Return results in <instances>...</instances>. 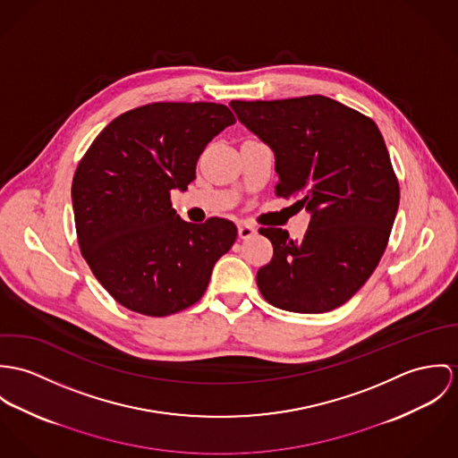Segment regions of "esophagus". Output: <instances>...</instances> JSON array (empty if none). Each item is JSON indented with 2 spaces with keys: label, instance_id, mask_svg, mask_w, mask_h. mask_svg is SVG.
<instances>
[{
  "label": "esophagus",
  "instance_id": "1",
  "mask_svg": "<svg viewBox=\"0 0 458 458\" xmlns=\"http://www.w3.org/2000/svg\"><path fill=\"white\" fill-rule=\"evenodd\" d=\"M253 235H256V228L248 225V223H241L239 225V237L241 239H251Z\"/></svg>",
  "mask_w": 458,
  "mask_h": 458
}]
</instances>
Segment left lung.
I'll list each match as a JSON object with an SVG mask.
<instances>
[{
	"label": "left lung",
	"instance_id": "8db88e82",
	"mask_svg": "<svg viewBox=\"0 0 458 458\" xmlns=\"http://www.w3.org/2000/svg\"><path fill=\"white\" fill-rule=\"evenodd\" d=\"M276 157L283 199L310 214L304 237L261 228L270 263L256 274L268 304L318 314L348 302L381 256L399 208V182L376 123L327 97L230 103Z\"/></svg>",
	"mask_w": 458,
	"mask_h": 458
}]
</instances>
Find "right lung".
Masks as SVG:
<instances>
[{"mask_svg": "<svg viewBox=\"0 0 458 458\" xmlns=\"http://www.w3.org/2000/svg\"><path fill=\"white\" fill-rule=\"evenodd\" d=\"M217 103H153L115 117L95 139L72 182L84 259L130 310L168 316L199 302L237 226L221 217L193 225L170 204L197 177L205 146L233 124Z\"/></svg>", "mask_w": 458, "mask_h": 458, "instance_id": "add662e5", "label": "right lung"}]
</instances>
